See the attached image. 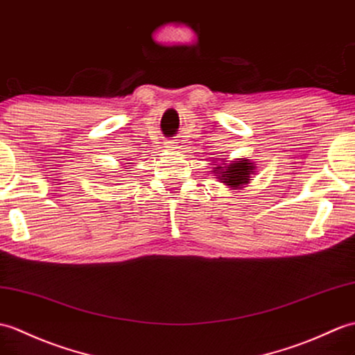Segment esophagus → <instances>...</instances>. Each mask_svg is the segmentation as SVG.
<instances>
[{
    "label": "esophagus",
    "mask_w": 355,
    "mask_h": 355,
    "mask_svg": "<svg viewBox=\"0 0 355 355\" xmlns=\"http://www.w3.org/2000/svg\"><path fill=\"white\" fill-rule=\"evenodd\" d=\"M166 148L168 150H177V145H175V142H168V145H166Z\"/></svg>",
    "instance_id": "1"
}]
</instances>
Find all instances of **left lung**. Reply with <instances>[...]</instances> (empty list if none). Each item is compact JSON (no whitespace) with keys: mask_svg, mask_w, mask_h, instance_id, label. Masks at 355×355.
Listing matches in <instances>:
<instances>
[{"mask_svg":"<svg viewBox=\"0 0 355 355\" xmlns=\"http://www.w3.org/2000/svg\"><path fill=\"white\" fill-rule=\"evenodd\" d=\"M222 164H216L213 168V174L218 181L224 183L230 191H237V189H243L251 183L252 175L255 174V163L250 159H234L230 163L225 160H220ZM216 163V160H213Z\"/></svg>","mask_w":355,"mask_h":355,"instance_id":"1","label":"left lung"}]
</instances>
